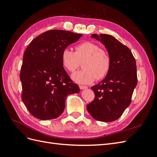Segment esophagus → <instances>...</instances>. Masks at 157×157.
<instances>
[{"mask_svg":"<svg viewBox=\"0 0 157 157\" xmlns=\"http://www.w3.org/2000/svg\"><path fill=\"white\" fill-rule=\"evenodd\" d=\"M79 87H80V90H84V89H86L88 87L87 86H82V85H80L79 86Z\"/></svg>","mask_w":157,"mask_h":157,"instance_id":"obj_1","label":"esophagus"}]
</instances>
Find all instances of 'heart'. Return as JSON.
Here are the masks:
<instances>
[{"label":"heart","instance_id":"1","mask_svg":"<svg viewBox=\"0 0 157 157\" xmlns=\"http://www.w3.org/2000/svg\"><path fill=\"white\" fill-rule=\"evenodd\" d=\"M61 63L65 69L74 72L84 61V69L72 75V79L79 84H90L96 78L101 80L106 77L111 69V59L108 52L99 48L93 42L85 41L75 47V52L68 48L63 50L61 55Z\"/></svg>","mask_w":157,"mask_h":157}]
</instances>
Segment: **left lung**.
Masks as SVG:
<instances>
[{"mask_svg":"<svg viewBox=\"0 0 157 157\" xmlns=\"http://www.w3.org/2000/svg\"><path fill=\"white\" fill-rule=\"evenodd\" d=\"M92 37L105 46L111 65L105 78L92 87L95 98L87 105V110L94 119L112 122L118 119L131 103L137 83L136 60L130 49L114 36L92 34Z\"/></svg>","mask_w":157,"mask_h":157,"instance_id":"left-lung-1","label":"left lung"}]
</instances>
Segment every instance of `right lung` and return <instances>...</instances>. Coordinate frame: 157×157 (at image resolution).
Listing matches in <instances>:
<instances>
[{
  "label": "right lung",
  "mask_w": 157,
  "mask_h": 157,
  "mask_svg": "<svg viewBox=\"0 0 157 157\" xmlns=\"http://www.w3.org/2000/svg\"><path fill=\"white\" fill-rule=\"evenodd\" d=\"M81 36L69 31L50 30L27 46L20 78L22 101L33 117L40 120L58 118L64 111L68 95L80 92L65 71L61 55Z\"/></svg>",
  "instance_id": "right-lung-1"
}]
</instances>
